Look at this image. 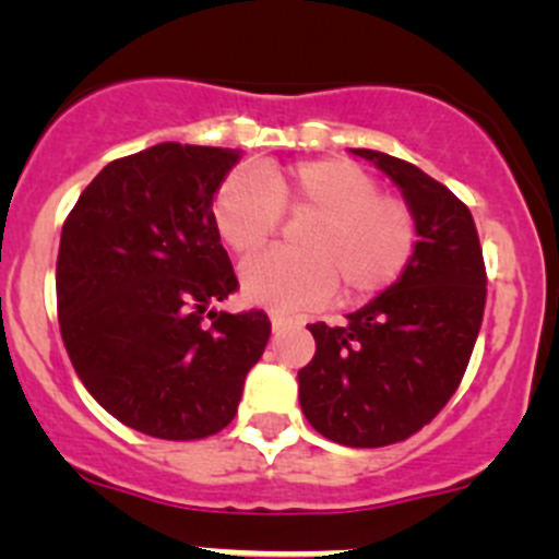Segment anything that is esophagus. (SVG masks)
<instances>
[{"label":"esophagus","mask_w":559,"mask_h":559,"mask_svg":"<svg viewBox=\"0 0 559 559\" xmlns=\"http://www.w3.org/2000/svg\"><path fill=\"white\" fill-rule=\"evenodd\" d=\"M270 321H273V330H281V326L292 324V321H295V316L284 313V311H270Z\"/></svg>","instance_id":"esophagus-1"}]
</instances>
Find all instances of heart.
I'll list each match as a JSON object with an SVG mask.
<instances>
[{"mask_svg": "<svg viewBox=\"0 0 559 559\" xmlns=\"http://www.w3.org/2000/svg\"><path fill=\"white\" fill-rule=\"evenodd\" d=\"M308 213L297 251H270L243 264L246 300L300 308L326 300L335 281L346 300L389 289L416 251V216L373 173L352 159H306L284 170H238L213 197V222L240 257L275 238L281 213Z\"/></svg>", "mask_w": 559, "mask_h": 559, "instance_id": "heart-1", "label": "heart"}]
</instances>
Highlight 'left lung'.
Wrapping results in <instances>:
<instances>
[{
	"instance_id": "left-lung-1",
	"label": "left lung",
	"mask_w": 559,
	"mask_h": 559,
	"mask_svg": "<svg viewBox=\"0 0 559 559\" xmlns=\"http://www.w3.org/2000/svg\"><path fill=\"white\" fill-rule=\"evenodd\" d=\"M403 191L416 216L405 273L348 324L308 326L311 362L297 373L316 432L354 449H379L430 425L471 362L487 302V270L471 211L411 162L354 148Z\"/></svg>"
}]
</instances>
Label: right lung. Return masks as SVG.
<instances>
[{
	"label": "right lung",
	"mask_w": 559,
	"mask_h": 559,
	"mask_svg": "<svg viewBox=\"0 0 559 559\" xmlns=\"http://www.w3.org/2000/svg\"><path fill=\"white\" fill-rule=\"evenodd\" d=\"M238 159L180 143L121 156L61 227L56 306L72 368L107 414L151 438L224 430L270 341L264 311L213 308L238 292L213 222Z\"/></svg>",
	"instance_id": "1"
}]
</instances>
